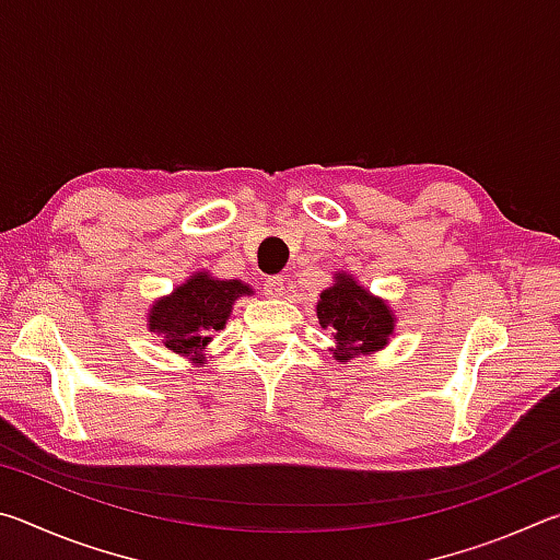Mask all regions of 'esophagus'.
<instances>
[{
	"label": "esophagus",
	"instance_id": "obj_1",
	"mask_svg": "<svg viewBox=\"0 0 560 560\" xmlns=\"http://www.w3.org/2000/svg\"><path fill=\"white\" fill-rule=\"evenodd\" d=\"M264 293H267L269 299H281L283 293H287V287H283V279L281 277H269L264 281Z\"/></svg>",
	"mask_w": 560,
	"mask_h": 560
}]
</instances>
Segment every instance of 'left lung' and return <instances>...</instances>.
<instances>
[{
	"mask_svg": "<svg viewBox=\"0 0 560 560\" xmlns=\"http://www.w3.org/2000/svg\"><path fill=\"white\" fill-rule=\"evenodd\" d=\"M316 314L318 324L336 338L334 355L338 363L385 348L395 330L390 306L365 291L348 273H336L334 287L320 293Z\"/></svg>",
	"mask_w": 560,
	"mask_h": 560,
	"instance_id": "1",
	"label": "left lung"
}]
</instances>
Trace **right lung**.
<instances>
[{
	"label": "right lung",
	"instance_id": "1",
	"mask_svg": "<svg viewBox=\"0 0 560 560\" xmlns=\"http://www.w3.org/2000/svg\"><path fill=\"white\" fill-rule=\"evenodd\" d=\"M246 283L230 279L220 281L207 271H197L185 283L158 299L148 314V328L165 338V348L177 355L202 360L214 330H222L232 314L234 301L249 296Z\"/></svg>",
	"mask_w": 560,
	"mask_h": 560
}]
</instances>
